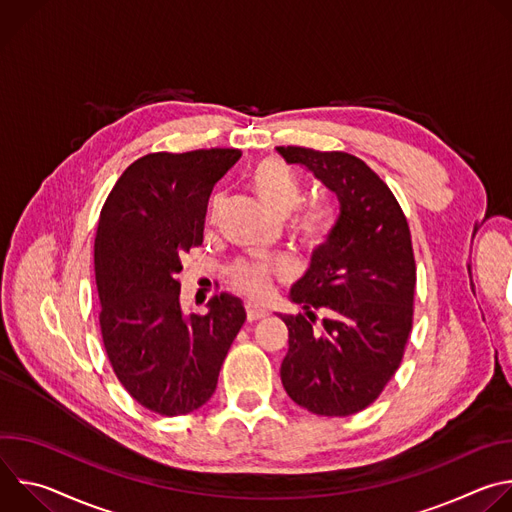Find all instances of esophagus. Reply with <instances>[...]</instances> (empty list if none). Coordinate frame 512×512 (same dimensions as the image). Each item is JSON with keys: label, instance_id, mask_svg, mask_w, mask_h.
Wrapping results in <instances>:
<instances>
[{"label": "esophagus", "instance_id": "esophagus-1", "mask_svg": "<svg viewBox=\"0 0 512 512\" xmlns=\"http://www.w3.org/2000/svg\"><path fill=\"white\" fill-rule=\"evenodd\" d=\"M245 308H247V320H249V322H257V320H263V318L267 316L265 310H259V308H255L253 304H247Z\"/></svg>", "mask_w": 512, "mask_h": 512}]
</instances>
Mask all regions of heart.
Masks as SVG:
<instances>
[{
    "mask_svg": "<svg viewBox=\"0 0 512 512\" xmlns=\"http://www.w3.org/2000/svg\"><path fill=\"white\" fill-rule=\"evenodd\" d=\"M253 188L263 204L277 216H287L302 200V184L298 176L291 172L285 162L277 158H267L255 168ZM334 225L336 223L332 208L322 200H310L306 204H300L291 213L289 231L291 239L302 249H306L308 253H318L330 243ZM277 277H281V271L263 261L239 263L231 271L233 287L257 304H265L271 300Z\"/></svg>",
    "mask_w": 512,
    "mask_h": 512,
    "instance_id": "obj_1",
    "label": "heart"
}]
</instances>
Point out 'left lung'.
Masks as SVG:
<instances>
[{
  "instance_id": "obj_1",
  "label": "left lung",
  "mask_w": 512,
  "mask_h": 512,
  "mask_svg": "<svg viewBox=\"0 0 512 512\" xmlns=\"http://www.w3.org/2000/svg\"><path fill=\"white\" fill-rule=\"evenodd\" d=\"M277 152L340 200L330 243L291 287L304 312L281 316L289 330L281 383L300 407L346 417L375 403L401 367L417 283L409 225L391 188L360 158L300 145Z\"/></svg>"
}]
</instances>
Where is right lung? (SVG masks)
I'll return each mask as SVG.
<instances>
[{
	"mask_svg": "<svg viewBox=\"0 0 512 512\" xmlns=\"http://www.w3.org/2000/svg\"><path fill=\"white\" fill-rule=\"evenodd\" d=\"M241 150L158 152L135 160L109 192L95 235L99 326L115 377L145 409L176 417L214 393L245 308L214 296L208 314L180 308L182 257L202 245L210 192Z\"/></svg>",
	"mask_w": 512,
	"mask_h": 512,
	"instance_id": "right-lung-1",
	"label": "right lung"
}]
</instances>
